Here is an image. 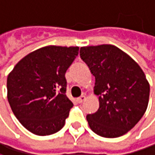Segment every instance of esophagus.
Here are the masks:
<instances>
[{
  "instance_id": "34e87169",
  "label": "esophagus",
  "mask_w": 155,
  "mask_h": 155,
  "mask_svg": "<svg viewBox=\"0 0 155 155\" xmlns=\"http://www.w3.org/2000/svg\"><path fill=\"white\" fill-rule=\"evenodd\" d=\"M85 99H86V97H85V95H81L78 99H77V101H78L80 104L81 103H83V102H84L85 101Z\"/></svg>"
}]
</instances>
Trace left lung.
Masks as SVG:
<instances>
[{
  "mask_svg": "<svg viewBox=\"0 0 155 155\" xmlns=\"http://www.w3.org/2000/svg\"><path fill=\"white\" fill-rule=\"evenodd\" d=\"M82 60L95 77L99 109L88 114L89 126L105 138L120 137L141 120L149 102L150 84L139 64L112 44L84 46Z\"/></svg>",
  "mask_w": 155,
  "mask_h": 155,
  "instance_id": "obj_1",
  "label": "left lung"
}]
</instances>
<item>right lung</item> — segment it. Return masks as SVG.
Segmentation results:
<instances>
[{"label":"right lung","mask_w":155,"mask_h":155,"mask_svg":"<svg viewBox=\"0 0 155 155\" xmlns=\"http://www.w3.org/2000/svg\"><path fill=\"white\" fill-rule=\"evenodd\" d=\"M79 47L48 45L24 56L7 78V98L19 122L33 134L59 132L72 103L65 94V72Z\"/></svg>","instance_id":"obj_1"}]
</instances>
